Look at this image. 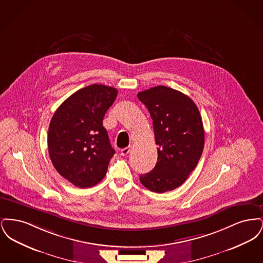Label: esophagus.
Returning a JSON list of instances; mask_svg holds the SVG:
<instances>
[{
    "mask_svg": "<svg viewBox=\"0 0 263 263\" xmlns=\"http://www.w3.org/2000/svg\"><path fill=\"white\" fill-rule=\"evenodd\" d=\"M129 152H130V148L129 147H127V148H123L121 152H120V154H121V156H127L128 154H129Z\"/></svg>",
    "mask_w": 263,
    "mask_h": 263,
    "instance_id": "34e87169",
    "label": "esophagus"
}]
</instances>
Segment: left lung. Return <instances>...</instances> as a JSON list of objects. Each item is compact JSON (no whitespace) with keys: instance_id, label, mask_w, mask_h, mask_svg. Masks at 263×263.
Here are the masks:
<instances>
[{"instance_id":"8db88e82","label":"left lung","mask_w":263,"mask_h":263,"mask_svg":"<svg viewBox=\"0 0 263 263\" xmlns=\"http://www.w3.org/2000/svg\"><path fill=\"white\" fill-rule=\"evenodd\" d=\"M138 99L153 119L158 162L153 171L140 175L146 188L163 193L180 186L200 160L204 128L200 112L186 95L164 86L140 91Z\"/></svg>"}]
</instances>
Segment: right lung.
Returning <instances> with one entry per match:
<instances>
[{
	"label": "right lung",
	"instance_id": "obj_1",
	"mask_svg": "<svg viewBox=\"0 0 263 263\" xmlns=\"http://www.w3.org/2000/svg\"><path fill=\"white\" fill-rule=\"evenodd\" d=\"M116 97V88L90 85L69 97L51 119V162L60 175L77 187H91L106 175L115 151L102 120Z\"/></svg>",
	"mask_w": 263,
	"mask_h": 263
}]
</instances>
